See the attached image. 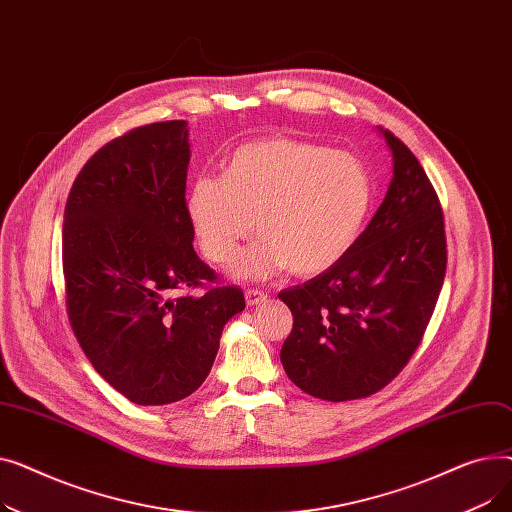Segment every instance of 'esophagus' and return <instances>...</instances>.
Listing matches in <instances>:
<instances>
[{
  "label": "esophagus",
  "mask_w": 512,
  "mask_h": 512,
  "mask_svg": "<svg viewBox=\"0 0 512 512\" xmlns=\"http://www.w3.org/2000/svg\"><path fill=\"white\" fill-rule=\"evenodd\" d=\"M265 299H267V294L261 292V290H247L245 292V301H247L249 307L261 305V303H265Z\"/></svg>",
  "instance_id": "esophagus-1"
}]
</instances>
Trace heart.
Segmentation results:
<instances>
[{
  "mask_svg": "<svg viewBox=\"0 0 512 512\" xmlns=\"http://www.w3.org/2000/svg\"><path fill=\"white\" fill-rule=\"evenodd\" d=\"M371 203L361 161L299 139L240 145L222 176H197L186 193V218L203 255L224 263L253 230V245L234 255L228 274L267 280L288 270L317 276L357 242Z\"/></svg>",
  "mask_w": 512,
  "mask_h": 512,
  "instance_id": "1",
  "label": "heart"
}]
</instances>
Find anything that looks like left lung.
I'll list each match as a JSON object with an SVG mask.
<instances>
[{
  "label": "left lung",
  "instance_id": "1",
  "mask_svg": "<svg viewBox=\"0 0 512 512\" xmlns=\"http://www.w3.org/2000/svg\"><path fill=\"white\" fill-rule=\"evenodd\" d=\"M392 180L353 249L278 297L292 311L280 361L321 400L365 398L390 384L419 346L446 274L444 215L411 149L380 128Z\"/></svg>",
  "mask_w": 512,
  "mask_h": 512
}]
</instances>
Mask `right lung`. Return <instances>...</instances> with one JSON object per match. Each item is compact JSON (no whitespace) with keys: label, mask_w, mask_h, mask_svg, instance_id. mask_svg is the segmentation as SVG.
Listing matches in <instances>:
<instances>
[{"label":"right lung","mask_w":512,"mask_h":512,"mask_svg":"<svg viewBox=\"0 0 512 512\" xmlns=\"http://www.w3.org/2000/svg\"><path fill=\"white\" fill-rule=\"evenodd\" d=\"M186 120L134 128L76 176L62 261L74 336L101 378L134 405L191 396L209 375L222 330L245 309L236 286L186 288L215 274L186 218Z\"/></svg>","instance_id":"1"}]
</instances>
